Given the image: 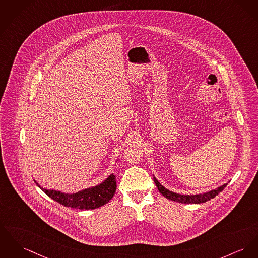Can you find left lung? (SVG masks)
I'll return each instance as SVG.
<instances>
[{"label": "left lung", "mask_w": 258, "mask_h": 258, "mask_svg": "<svg viewBox=\"0 0 258 258\" xmlns=\"http://www.w3.org/2000/svg\"><path fill=\"white\" fill-rule=\"evenodd\" d=\"M154 181H155V185L157 187V189L159 190V192L165 197L166 199L173 201V202H177V203H181V204H203L206 203L207 201L215 198L220 191L223 190L224 188L228 185V183L224 184L222 186L218 187L217 189H211L209 191L203 192V194H196V195H182V194H178V192H174L166 188H164L158 181L157 179L154 177Z\"/></svg>", "instance_id": "8db88e82"}]
</instances>
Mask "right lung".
Masks as SVG:
<instances>
[{
    "mask_svg": "<svg viewBox=\"0 0 258 258\" xmlns=\"http://www.w3.org/2000/svg\"><path fill=\"white\" fill-rule=\"evenodd\" d=\"M37 186L53 201L67 207L76 209H96L107 204L116 190V179L114 174H110L102 183L79 190L77 192H62L56 189H45L34 180Z\"/></svg>",
    "mask_w": 258,
    "mask_h": 258,
    "instance_id": "right-lung-1",
    "label": "right lung"
}]
</instances>
